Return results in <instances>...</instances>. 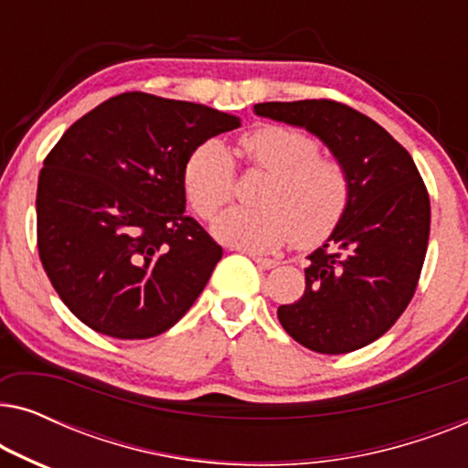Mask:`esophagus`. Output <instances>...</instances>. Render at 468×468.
Masks as SVG:
<instances>
[{
  "mask_svg": "<svg viewBox=\"0 0 468 468\" xmlns=\"http://www.w3.org/2000/svg\"><path fill=\"white\" fill-rule=\"evenodd\" d=\"M253 261H255V264H258V268H261V271H271V268H277L279 266L277 260L260 258V255H253Z\"/></svg>",
  "mask_w": 468,
  "mask_h": 468,
  "instance_id": "obj_1",
  "label": "esophagus"
}]
</instances>
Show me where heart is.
Here are the masks:
<instances>
[{"label":"heart","instance_id":"heart-1","mask_svg":"<svg viewBox=\"0 0 468 468\" xmlns=\"http://www.w3.org/2000/svg\"><path fill=\"white\" fill-rule=\"evenodd\" d=\"M240 153L251 168L268 175L258 194L260 208H229L213 232L229 245L272 251L293 242L300 249L328 239L349 207V176L341 162L319 155L309 133L283 125H260L240 138ZM185 191L204 219H213L234 196V164L210 140L191 153L185 165Z\"/></svg>","mask_w":468,"mask_h":468}]
</instances>
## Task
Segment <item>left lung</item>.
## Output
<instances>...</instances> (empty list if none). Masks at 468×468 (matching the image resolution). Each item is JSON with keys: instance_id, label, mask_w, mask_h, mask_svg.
I'll return each mask as SVG.
<instances>
[{"instance_id": "1", "label": "left lung", "mask_w": 468, "mask_h": 468, "mask_svg": "<svg viewBox=\"0 0 468 468\" xmlns=\"http://www.w3.org/2000/svg\"><path fill=\"white\" fill-rule=\"evenodd\" d=\"M253 112L304 127L349 176V207L309 255L303 298L279 306L293 341L349 354L392 328L411 303L431 234V200L413 159L379 123L332 100L264 101Z\"/></svg>"}]
</instances>
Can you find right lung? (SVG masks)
Listing matches in <instances>:
<instances>
[{
    "label": "right lung",
    "instance_id": "1",
    "mask_svg": "<svg viewBox=\"0 0 468 468\" xmlns=\"http://www.w3.org/2000/svg\"><path fill=\"white\" fill-rule=\"evenodd\" d=\"M236 127L234 114L132 91L59 138L37 178V251L82 324L133 341L191 309L223 249L185 215V165Z\"/></svg>",
    "mask_w": 468,
    "mask_h": 468
}]
</instances>
